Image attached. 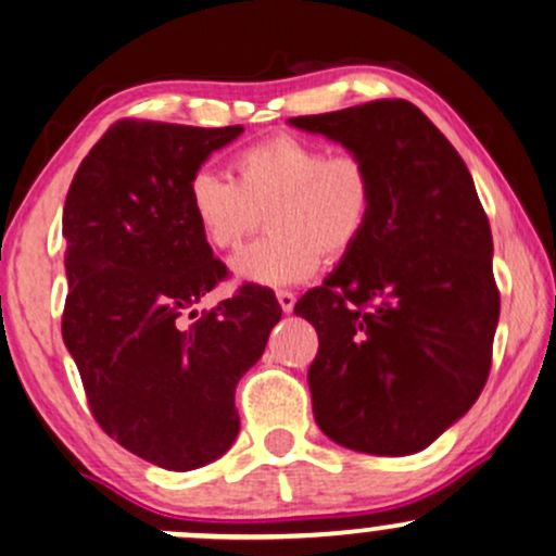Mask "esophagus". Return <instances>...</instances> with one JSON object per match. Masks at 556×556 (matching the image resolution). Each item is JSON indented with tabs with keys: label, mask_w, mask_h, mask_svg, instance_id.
I'll return each mask as SVG.
<instances>
[{
	"label": "esophagus",
	"mask_w": 556,
	"mask_h": 556,
	"mask_svg": "<svg viewBox=\"0 0 556 556\" xmlns=\"http://www.w3.org/2000/svg\"><path fill=\"white\" fill-rule=\"evenodd\" d=\"M277 301H279V306H282L285 314H290L295 308V295L290 293V290H279Z\"/></svg>",
	"instance_id": "34e87169"
}]
</instances>
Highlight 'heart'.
Segmentation results:
<instances>
[{"label":"heart","instance_id":"1","mask_svg":"<svg viewBox=\"0 0 556 556\" xmlns=\"http://www.w3.org/2000/svg\"><path fill=\"white\" fill-rule=\"evenodd\" d=\"M231 180L191 173L186 207L213 250H237L266 220L268 233L231 261L242 282L285 288L323 263L352 253L376 210V173L356 151H330L317 140L271 136L239 149Z\"/></svg>","mask_w":556,"mask_h":556}]
</instances>
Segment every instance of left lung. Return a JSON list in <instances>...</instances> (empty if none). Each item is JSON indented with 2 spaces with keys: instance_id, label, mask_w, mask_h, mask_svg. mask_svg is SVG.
Masks as SVG:
<instances>
[{
  "instance_id": "8db88e82",
  "label": "left lung",
  "mask_w": 556,
  "mask_h": 556,
  "mask_svg": "<svg viewBox=\"0 0 556 556\" xmlns=\"http://www.w3.org/2000/svg\"><path fill=\"white\" fill-rule=\"evenodd\" d=\"M290 125L365 156L378 186L365 237L295 303L319 336L314 418L349 450L418 453L475 405L493 362L501 295L475 180L402 98Z\"/></svg>"
}]
</instances>
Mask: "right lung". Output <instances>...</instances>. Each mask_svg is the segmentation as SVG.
<instances>
[{"mask_svg": "<svg viewBox=\"0 0 556 556\" xmlns=\"http://www.w3.org/2000/svg\"><path fill=\"white\" fill-rule=\"evenodd\" d=\"M239 132L119 119L81 160L63 207L61 330L87 405L111 440L170 471L233 445V391L282 317L261 285L191 312L229 271L191 220L186 184Z\"/></svg>", "mask_w": 556, "mask_h": 556, "instance_id": "right-lung-1", "label": "right lung"}]
</instances>
